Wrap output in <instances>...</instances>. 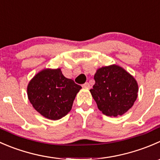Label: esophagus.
Returning <instances> with one entry per match:
<instances>
[{"mask_svg": "<svg viewBox=\"0 0 160 160\" xmlns=\"http://www.w3.org/2000/svg\"><path fill=\"white\" fill-rule=\"evenodd\" d=\"M82 87H83V88H89L90 85L88 83V82H85V84H83V85H82Z\"/></svg>", "mask_w": 160, "mask_h": 160, "instance_id": "esophagus-1", "label": "esophagus"}]
</instances>
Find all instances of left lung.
Instances as JSON below:
<instances>
[{
  "instance_id": "obj_1",
  "label": "left lung",
  "mask_w": 160,
  "mask_h": 160,
  "mask_svg": "<svg viewBox=\"0 0 160 160\" xmlns=\"http://www.w3.org/2000/svg\"><path fill=\"white\" fill-rule=\"evenodd\" d=\"M90 89L98 109L109 117H119L132 107L137 99L138 85L125 69L117 64L99 68Z\"/></svg>"
}]
</instances>
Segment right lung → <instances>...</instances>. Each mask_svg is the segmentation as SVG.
Segmentation results:
<instances>
[{
	"mask_svg": "<svg viewBox=\"0 0 160 160\" xmlns=\"http://www.w3.org/2000/svg\"><path fill=\"white\" fill-rule=\"evenodd\" d=\"M81 88L73 80L65 78L61 68H45L29 81L27 95L38 113L57 121L70 112Z\"/></svg>",
	"mask_w": 160,
	"mask_h": 160,
	"instance_id": "add662e5",
	"label": "right lung"
}]
</instances>
